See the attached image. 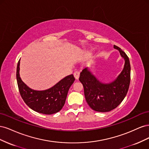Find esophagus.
I'll return each instance as SVG.
<instances>
[{
  "mask_svg": "<svg viewBox=\"0 0 149 149\" xmlns=\"http://www.w3.org/2000/svg\"><path fill=\"white\" fill-rule=\"evenodd\" d=\"M79 74H80L79 71H76L74 72V78H75L76 79H79Z\"/></svg>",
  "mask_w": 149,
  "mask_h": 149,
  "instance_id": "obj_1",
  "label": "esophagus"
}]
</instances>
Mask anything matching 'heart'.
Segmentation results:
<instances>
[{
	"label": "heart",
	"mask_w": 149,
	"mask_h": 149,
	"mask_svg": "<svg viewBox=\"0 0 149 149\" xmlns=\"http://www.w3.org/2000/svg\"><path fill=\"white\" fill-rule=\"evenodd\" d=\"M91 52H89V51L85 52V53H84V55H85L86 56H89L91 55Z\"/></svg>",
	"instance_id": "heart-1"
}]
</instances>
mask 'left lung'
<instances>
[{"mask_svg": "<svg viewBox=\"0 0 149 149\" xmlns=\"http://www.w3.org/2000/svg\"><path fill=\"white\" fill-rule=\"evenodd\" d=\"M124 60L123 70L113 81L104 83L99 79L89 68L80 73L79 81L83 85L86 101L95 111L106 112L118 107L127 93L130 81V65L125 53L116 45Z\"/></svg>", "mask_w": 149, "mask_h": 149, "instance_id": "obj_1", "label": "left lung"}]
</instances>
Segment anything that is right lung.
<instances>
[{"instance_id": "add662e5", "label": "right lung", "mask_w": 149, "mask_h": 149, "mask_svg": "<svg viewBox=\"0 0 149 149\" xmlns=\"http://www.w3.org/2000/svg\"><path fill=\"white\" fill-rule=\"evenodd\" d=\"M20 60L17 67V81L21 97L30 109L44 114L59 112L65 105L68 92L74 81L73 74L66 76L53 86L45 90L29 88L20 76Z\"/></svg>"}]
</instances>
